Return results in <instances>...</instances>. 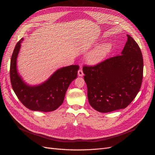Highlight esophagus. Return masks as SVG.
I'll return each mask as SVG.
<instances>
[{"instance_id": "34e87169", "label": "esophagus", "mask_w": 155, "mask_h": 155, "mask_svg": "<svg viewBox=\"0 0 155 155\" xmlns=\"http://www.w3.org/2000/svg\"><path fill=\"white\" fill-rule=\"evenodd\" d=\"M83 75L84 74H83L82 69H79L78 71V77H83Z\"/></svg>"}]
</instances>
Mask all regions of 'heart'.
<instances>
[{"label":"heart","instance_id":"b5f03b06","mask_svg":"<svg viewBox=\"0 0 155 155\" xmlns=\"http://www.w3.org/2000/svg\"><path fill=\"white\" fill-rule=\"evenodd\" d=\"M112 49V43H102L94 47L86 54L84 58L85 62L90 65H97L105 59Z\"/></svg>","mask_w":155,"mask_h":155}]
</instances>
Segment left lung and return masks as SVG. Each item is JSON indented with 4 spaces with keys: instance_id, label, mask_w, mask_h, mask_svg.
Returning <instances> with one entry per match:
<instances>
[{
    "instance_id": "left-lung-1",
    "label": "left lung",
    "mask_w": 155,
    "mask_h": 155,
    "mask_svg": "<svg viewBox=\"0 0 155 155\" xmlns=\"http://www.w3.org/2000/svg\"><path fill=\"white\" fill-rule=\"evenodd\" d=\"M127 37L120 55L93 67L83 68L88 101L99 112L125 108L140 89L143 68L142 54L133 38L128 34Z\"/></svg>"
}]
</instances>
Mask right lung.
Returning a JSON list of instances; mask_svg holds the SVG:
<instances>
[{"mask_svg": "<svg viewBox=\"0 0 155 155\" xmlns=\"http://www.w3.org/2000/svg\"><path fill=\"white\" fill-rule=\"evenodd\" d=\"M23 40L22 38L17 43L11 58L10 80L13 90L21 103L29 110L44 112L54 111L62 105L69 85L77 78L78 65L59 68L45 81L29 84L19 74L17 66V58Z\"/></svg>", "mask_w": 155, "mask_h": 155, "instance_id": "add662e5", "label": "right lung"}]
</instances>
